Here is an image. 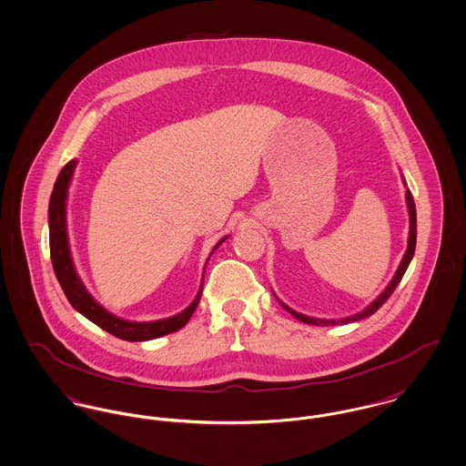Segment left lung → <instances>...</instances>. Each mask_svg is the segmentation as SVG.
Wrapping results in <instances>:
<instances>
[{
  "mask_svg": "<svg viewBox=\"0 0 466 466\" xmlns=\"http://www.w3.org/2000/svg\"><path fill=\"white\" fill-rule=\"evenodd\" d=\"M406 200H408V211H410V239H408V248H406V253H404V257H402V260H400V266H399V269H397V273H395L392 282L389 284V287L385 289V292H383L378 299H374V301H372V303H370L363 312H360V314L353 316V318L340 319V321H335V319H314V318H307V316H301V314H298V312L290 310L289 307H286V305L282 303V305L286 307L287 310H289L296 319L307 322V324H316V326H333V324H348V322L359 321V319H363V318H369V316H372L380 307H383V303L392 296L395 287L399 286L400 279L404 277V273H406V269H408V266H410V262H411V257H413V253H415V245H417V211H415V202H413V195H411V191H406Z\"/></svg>",
  "mask_w": 466,
  "mask_h": 466,
  "instance_id": "8db88e82",
  "label": "left lung"
}]
</instances>
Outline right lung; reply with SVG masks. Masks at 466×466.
<instances>
[{
	"label": "right lung",
	"instance_id": "obj_1",
	"mask_svg": "<svg viewBox=\"0 0 466 466\" xmlns=\"http://www.w3.org/2000/svg\"><path fill=\"white\" fill-rule=\"evenodd\" d=\"M74 167H76V161H69L62 168L58 179L55 182L51 200H49L51 262H53L55 275L64 289L69 303L86 319L96 322L99 328L106 329L107 333L118 337L122 340L140 342V340H150V339H157V337L177 331L193 316V312L200 301V296H202V287H200L195 301L184 312H180L179 316H174V318L163 319V321L133 322L124 321V319L109 314L86 292V289L81 284V280L76 275V269L72 266L69 243H67V227H66V198H67V187L71 182ZM223 241L225 239H221L218 245H221Z\"/></svg>",
	"mask_w": 466,
	"mask_h": 466
}]
</instances>
